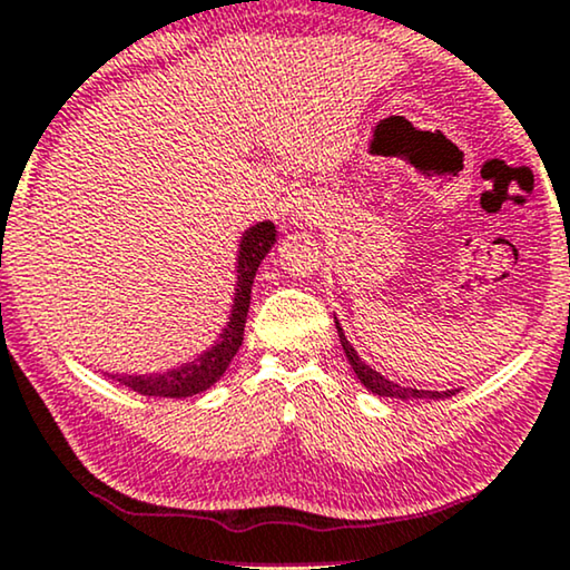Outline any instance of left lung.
Segmentation results:
<instances>
[{"mask_svg":"<svg viewBox=\"0 0 570 570\" xmlns=\"http://www.w3.org/2000/svg\"><path fill=\"white\" fill-rule=\"evenodd\" d=\"M336 331H338L341 346H344V352H346V360H348V364H352L356 377H360V381L364 383V389L373 391L375 396H389V399H449V396H453V393H456V391H416V389H404V385H399L393 381H385L381 373H375L370 364H364L360 360V354H356L354 346L348 344L338 323H336Z\"/></svg>","mask_w":570,"mask_h":570,"instance_id":"obj_1","label":"left lung"}]
</instances>
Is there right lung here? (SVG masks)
Wrapping results in <instances>:
<instances>
[{"instance_id": "obj_1", "label": "right lung", "mask_w": 570, "mask_h": 570, "mask_svg": "<svg viewBox=\"0 0 570 570\" xmlns=\"http://www.w3.org/2000/svg\"><path fill=\"white\" fill-rule=\"evenodd\" d=\"M273 242H276V226L271 222H263L249 229L242 237L239 245V263H237V297H234L232 317L226 325L222 338L214 348H208L206 354L197 356L195 362L185 364V367L171 370L164 375H121L117 381L135 393L142 396H158V399H181L193 396L214 385L218 377L224 375V370L229 367L234 354L239 352L242 341H245V321L249 309V292H253V278L261 261L268 253Z\"/></svg>"}]
</instances>
